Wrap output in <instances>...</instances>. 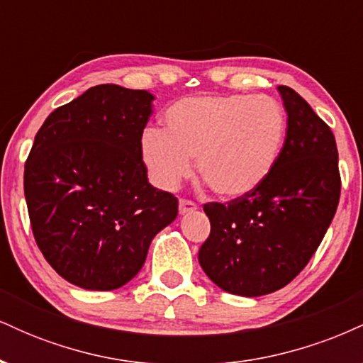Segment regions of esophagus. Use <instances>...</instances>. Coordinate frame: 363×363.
Returning <instances> with one entry per match:
<instances>
[{"instance_id":"1","label":"esophagus","mask_w":363,"mask_h":363,"mask_svg":"<svg viewBox=\"0 0 363 363\" xmlns=\"http://www.w3.org/2000/svg\"><path fill=\"white\" fill-rule=\"evenodd\" d=\"M196 210H198V205H196L194 201H189V199H181V201H179V213L181 215L191 213V211Z\"/></svg>"}]
</instances>
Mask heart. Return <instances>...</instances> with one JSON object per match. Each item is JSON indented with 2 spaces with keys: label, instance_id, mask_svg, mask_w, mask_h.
<instances>
[{
  "label": "heart",
  "instance_id": "obj_1",
  "mask_svg": "<svg viewBox=\"0 0 363 363\" xmlns=\"http://www.w3.org/2000/svg\"><path fill=\"white\" fill-rule=\"evenodd\" d=\"M165 129H148L141 157L162 189H176L196 170L222 198H242L268 179L285 140L281 106L268 95H205L170 106Z\"/></svg>",
  "mask_w": 363,
  "mask_h": 363
}]
</instances>
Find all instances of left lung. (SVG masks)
Masks as SVG:
<instances>
[{
  "label": "left lung",
  "mask_w": 363,
  "mask_h": 363,
  "mask_svg": "<svg viewBox=\"0 0 363 363\" xmlns=\"http://www.w3.org/2000/svg\"><path fill=\"white\" fill-rule=\"evenodd\" d=\"M286 138L262 184L230 203H206L210 237L198 254L216 286L240 297L283 289L307 266L340 201L331 128L290 86L280 85Z\"/></svg>",
  "instance_id": "obj_1"
}]
</instances>
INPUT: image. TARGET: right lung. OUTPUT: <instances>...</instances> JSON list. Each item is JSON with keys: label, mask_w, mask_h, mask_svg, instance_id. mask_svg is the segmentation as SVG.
I'll use <instances>...</instances> for the list:
<instances>
[{"label": "right lung", "mask_w": 363, "mask_h": 363, "mask_svg": "<svg viewBox=\"0 0 363 363\" xmlns=\"http://www.w3.org/2000/svg\"><path fill=\"white\" fill-rule=\"evenodd\" d=\"M153 95L91 86L48 116L25 162L32 232L45 261L85 290H116L177 216V198L148 182L141 136Z\"/></svg>", "instance_id": "1"}]
</instances>
